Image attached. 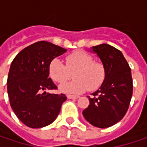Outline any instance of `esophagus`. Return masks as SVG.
Instances as JSON below:
<instances>
[{
  "label": "esophagus",
  "mask_w": 147,
  "mask_h": 147,
  "mask_svg": "<svg viewBox=\"0 0 147 147\" xmlns=\"http://www.w3.org/2000/svg\"><path fill=\"white\" fill-rule=\"evenodd\" d=\"M67 98L68 99H78L79 96H77V95H71V94H67Z\"/></svg>",
  "instance_id": "1"
}]
</instances>
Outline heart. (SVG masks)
I'll list each match as a JSON object with an SVG mask.
<instances>
[{"mask_svg":"<svg viewBox=\"0 0 147 147\" xmlns=\"http://www.w3.org/2000/svg\"><path fill=\"white\" fill-rule=\"evenodd\" d=\"M65 65L58 58H53L48 65V74L57 83H63L71 77L73 81L60 85L59 89L65 93L80 94L97 90L105 80L106 70L101 62L95 61L94 57L84 51H76L65 59Z\"/></svg>","mask_w":147,"mask_h":147,"instance_id":"b5f03b06","label":"heart"}]
</instances>
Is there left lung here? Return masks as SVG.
I'll list each match as a JSON object with an SVG mask.
<instances>
[{
  "label": "left lung",
  "instance_id": "8db88e82",
  "mask_svg": "<svg viewBox=\"0 0 147 147\" xmlns=\"http://www.w3.org/2000/svg\"><path fill=\"white\" fill-rule=\"evenodd\" d=\"M106 70L100 89L89 98V105L82 111L85 119L98 128H109L125 116L133 94L131 69L121 51L108 44L93 47Z\"/></svg>",
  "mask_w": 147,
  "mask_h": 147
}]
</instances>
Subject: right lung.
Masks as SVG:
<instances>
[{
  "mask_svg": "<svg viewBox=\"0 0 147 147\" xmlns=\"http://www.w3.org/2000/svg\"><path fill=\"white\" fill-rule=\"evenodd\" d=\"M65 51L41 41L24 48L12 62L7 77L9 101L18 118L30 128L39 129L52 123L67 99L64 94H42L58 88L48 77V65Z\"/></svg>",
  "mask_w": 147,
  "mask_h": 147,
  "instance_id": "right-lung-1",
  "label": "right lung"
}]
</instances>
